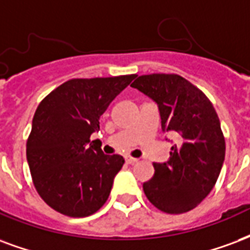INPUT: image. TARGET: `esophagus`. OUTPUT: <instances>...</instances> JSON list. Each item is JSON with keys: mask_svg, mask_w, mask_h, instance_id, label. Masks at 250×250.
<instances>
[{"mask_svg": "<svg viewBox=\"0 0 250 250\" xmlns=\"http://www.w3.org/2000/svg\"><path fill=\"white\" fill-rule=\"evenodd\" d=\"M125 163L127 164H135V163H138V159L131 158V156H125Z\"/></svg>", "mask_w": 250, "mask_h": 250, "instance_id": "esophagus-1", "label": "esophagus"}]
</instances>
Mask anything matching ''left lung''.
Returning <instances> with one entry per match:
<instances>
[{
    "label": "left lung",
    "mask_w": 250,
    "mask_h": 250,
    "mask_svg": "<svg viewBox=\"0 0 250 250\" xmlns=\"http://www.w3.org/2000/svg\"><path fill=\"white\" fill-rule=\"evenodd\" d=\"M131 86L158 103L163 131L180 138L167 163H153L155 173L143 184L144 193L166 213L193 209L212 191L225 158V138L213 104L177 74L140 75Z\"/></svg>",
    "instance_id": "left-lung-1"
}]
</instances>
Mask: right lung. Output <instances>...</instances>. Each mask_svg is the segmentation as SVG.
I'll list each match as a JSON object with an SVG mask.
<instances>
[{"label":"right lung","instance_id":"add662e5","mask_svg":"<svg viewBox=\"0 0 250 250\" xmlns=\"http://www.w3.org/2000/svg\"><path fill=\"white\" fill-rule=\"evenodd\" d=\"M136 74L70 79L42 99L27 138L26 158L38 195L53 209L86 217L103 207L125 164L90 143L111 102ZM90 146H88V144Z\"/></svg>","mask_w":250,"mask_h":250}]
</instances>
